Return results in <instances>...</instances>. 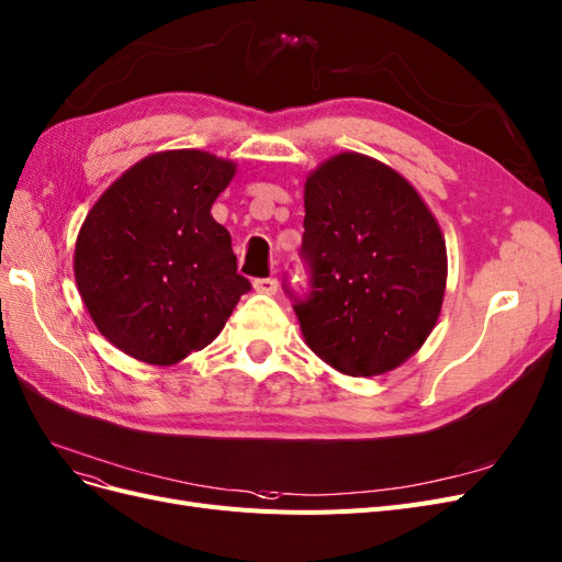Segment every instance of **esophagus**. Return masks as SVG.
Returning a JSON list of instances; mask_svg holds the SVG:
<instances>
[{
  "instance_id": "34e87169",
  "label": "esophagus",
  "mask_w": 562,
  "mask_h": 562,
  "mask_svg": "<svg viewBox=\"0 0 562 562\" xmlns=\"http://www.w3.org/2000/svg\"><path fill=\"white\" fill-rule=\"evenodd\" d=\"M254 288L258 290V293H262V295H277L279 281L277 279H256Z\"/></svg>"
}]
</instances>
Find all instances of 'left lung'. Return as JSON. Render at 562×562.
Masks as SVG:
<instances>
[{
    "mask_svg": "<svg viewBox=\"0 0 562 562\" xmlns=\"http://www.w3.org/2000/svg\"><path fill=\"white\" fill-rule=\"evenodd\" d=\"M295 295L304 341L348 376H376L412 358L437 325L447 244L414 186L362 153H339L304 183Z\"/></svg>",
    "mask_w": 562,
    "mask_h": 562,
    "instance_id": "8db88e82",
    "label": "left lung"
}]
</instances>
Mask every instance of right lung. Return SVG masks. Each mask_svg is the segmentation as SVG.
<instances>
[{
	"label": "right lung",
	"instance_id": "1",
	"mask_svg": "<svg viewBox=\"0 0 562 562\" xmlns=\"http://www.w3.org/2000/svg\"><path fill=\"white\" fill-rule=\"evenodd\" d=\"M237 165L204 150H165L115 179L86 216L74 277L113 346L177 364L214 341L250 281L211 204Z\"/></svg>",
	"mask_w": 562,
	"mask_h": 562
}]
</instances>
